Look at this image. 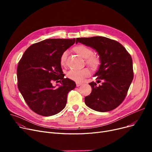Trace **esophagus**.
I'll return each instance as SVG.
<instances>
[{
	"label": "esophagus",
	"mask_w": 152,
	"mask_h": 152,
	"mask_svg": "<svg viewBox=\"0 0 152 152\" xmlns=\"http://www.w3.org/2000/svg\"><path fill=\"white\" fill-rule=\"evenodd\" d=\"M76 84V86H77V87L80 86L82 84V83H79V82H77Z\"/></svg>",
	"instance_id": "esophagus-1"
}]
</instances>
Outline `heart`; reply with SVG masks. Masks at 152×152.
I'll return each instance as SVG.
<instances>
[{"mask_svg":"<svg viewBox=\"0 0 152 152\" xmlns=\"http://www.w3.org/2000/svg\"><path fill=\"white\" fill-rule=\"evenodd\" d=\"M73 50L79 56L85 59L86 65L89 66L92 69H96L99 68L100 61L97 56L93 55L94 52L91 48L84 45H79L73 48ZM67 58V52L64 51L60 55V63L61 66L66 65ZM90 75V71L88 68H84L81 69H71L68 73L67 76L71 80L76 82L82 81L83 79L89 76Z\"/></svg>","mask_w":152,"mask_h":152,"instance_id":"heart-1","label":"heart"}]
</instances>
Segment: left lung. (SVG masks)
<instances>
[{"label":"left lung","mask_w":152,"mask_h":152,"mask_svg":"<svg viewBox=\"0 0 152 152\" xmlns=\"http://www.w3.org/2000/svg\"><path fill=\"white\" fill-rule=\"evenodd\" d=\"M80 42L96 50L100 65L94 75L97 83L89 84L92 92L84 99L86 105L91 109L106 112L118 107L124 100L134 77L131 55L118 42L102 36L77 38Z\"/></svg>","instance_id":"obj_1"}]
</instances>
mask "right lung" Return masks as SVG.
<instances>
[{"label": "right lung", "instance_id": "right-lung-1", "mask_svg": "<svg viewBox=\"0 0 152 152\" xmlns=\"http://www.w3.org/2000/svg\"><path fill=\"white\" fill-rule=\"evenodd\" d=\"M75 42V39L44 40L29 47L18 62V88L36 113L49 116L65 107L67 95L75 88L76 83L64 78L60 57ZM58 79L62 81L61 85L53 86L52 81Z\"/></svg>", "mask_w": 152, "mask_h": 152}]
</instances>
